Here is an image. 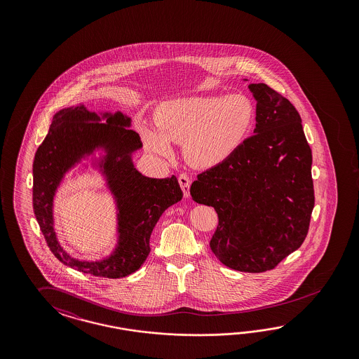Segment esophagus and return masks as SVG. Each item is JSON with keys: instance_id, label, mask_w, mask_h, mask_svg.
I'll use <instances>...</instances> for the list:
<instances>
[{"instance_id": "obj_1", "label": "esophagus", "mask_w": 359, "mask_h": 359, "mask_svg": "<svg viewBox=\"0 0 359 359\" xmlns=\"http://www.w3.org/2000/svg\"><path fill=\"white\" fill-rule=\"evenodd\" d=\"M179 184L183 189L184 197L189 196V185H191V177L187 174H182L179 176Z\"/></svg>"}]
</instances>
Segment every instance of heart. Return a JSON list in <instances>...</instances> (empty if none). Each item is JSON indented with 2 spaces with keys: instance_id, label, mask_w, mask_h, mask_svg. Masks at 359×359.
<instances>
[{
  "instance_id": "b5f03b06",
  "label": "heart",
  "mask_w": 359,
  "mask_h": 359,
  "mask_svg": "<svg viewBox=\"0 0 359 359\" xmlns=\"http://www.w3.org/2000/svg\"><path fill=\"white\" fill-rule=\"evenodd\" d=\"M155 128L141 126L146 149L159 156L172 155V144H184L185 158L200 168L224 163L248 140L255 108L242 95L175 98L155 110Z\"/></svg>"
}]
</instances>
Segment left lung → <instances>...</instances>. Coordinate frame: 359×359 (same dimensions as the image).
Returning a JSON list of instances; mask_svg holds the SVG:
<instances>
[{
    "mask_svg": "<svg viewBox=\"0 0 359 359\" xmlns=\"http://www.w3.org/2000/svg\"><path fill=\"white\" fill-rule=\"evenodd\" d=\"M254 135L224 163L197 175L191 196L216 209L210 250L229 269L264 272L297 250L308 234L315 189L312 150L294 105L269 86L250 84Z\"/></svg>",
    "mask_w": 359,
    "mask_h": 359,
    "instance_id": "left-lung-1",
    "label": "left lung"
}]
</instances>
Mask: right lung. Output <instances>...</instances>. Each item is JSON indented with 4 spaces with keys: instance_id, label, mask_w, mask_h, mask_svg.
I'll return each instance as SVG.
<instances>
[{
    "instance_id": "right-lung-1",
    "label": "right lung",
    "mask_w": 359,
    "mask_h": 359,
    "mask_svg": "<svg viewBox=\"0 0 359 359\" xmlns=\"http://www.w3.org/2000/svg\"><path fill=\"white\" fill-rule=\"evenodd\" d=\"M104 117L105 123L84 105L62 109L55 114L34 158L33 208L47 246L59 261L77 271L117 279L137 271L146 261L152 229L167 208L182 200L183 192L176 176L152 179L134 168L131 152L141 149L142 141L138 133L126 128L130 118L120 111L105 113ZM98 147L107 151L102 165L118 198L121 242L108 260L81 262L71 259L57 243L52 200L65 172Z\"/></svg>"
}]
</instances>
